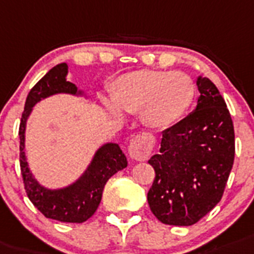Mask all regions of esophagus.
<instances>
[{
	"instance_id": "obj_1",
	"label": "esophagus",
	"mask_w": 254,
	"mask_h": 254,
	"mask_svg": "<svg viewBox=\"0 0 254 254\" xmlns=\"http://www.w3.org/2000/svg\"><path fill=\"white\" fill-rule=\"evenodd\" d=\"M153 148V140L152 138L142 134V135H137L131 139L130 144H129V155L133 157L134 160L138 161H144L148 159Z\"/></svg>"
}]
</instances>
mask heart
I'll return each instance as SVG.
<instances>
[{
	"mask_svg": "<svg viewBox=\"0 0 254 254\" xmlns=\"http://www.w3.org/2000/svg\"><path fill=\"white\" fill-rule=\"evenodd\" d=\"M195 84L183 72H129L114 84L115 103L129 114H139L147 127L165 129L182 119L195 98ZM110 108L117 112L115 104Z\"/></svg>",
	"mask_w": 254,
	"mask_h": 254,
	"instance_id": "heart-1",
	"label": "heart"
}]
</instances>
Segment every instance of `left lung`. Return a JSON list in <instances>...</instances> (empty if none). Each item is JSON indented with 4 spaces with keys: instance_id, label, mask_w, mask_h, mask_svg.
I'll use <instances>...</instances> for the list:
<instances>
[{
    "instance_id": "left-lung-1",
    "label": "left lung",
    "mask_w": 254,
    "mask_h": 254,
    "mask_svg": "<svg viewBox=\"0 0 254 254\" xmlns=\"http://www.w3.org/2000/svg\"><path fill=\"white\" fill-rule=\"evenodd\" d=\"M192 114L163 131L159 155L148 164L155 180L147 193L160 222L191 226L222 199L235 156V133L225 99L209 78L196 81Z\"/></svg>"
}]
</instances>
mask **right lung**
<instances>
[{
	"instance_id": "1",
	"label": "right lung",
	"mask_w": 254,
	"mask_h": 254,
	"mask_svg": "<svg viewBox=\"0 0 254 254\" xmlns=\"http://www.w3.org/2000/svg\"><path fill=\"white\" fill-rule=\"evenodd\" d=\"M67 72L68 65L65 63L55 65L29 91L19 127V161L25 192L32 204L46 218L61 222L82 223L90 218L99 206L104 185L115 173L127 168V161L119 144L108 143L98 150L86 173L69 187L53 191L41 187L37 181L32 178L24 155L25 123L32 107L44 98L57 93H77L76 85L65 80Z\"/></svg>"
}]
</instances>
